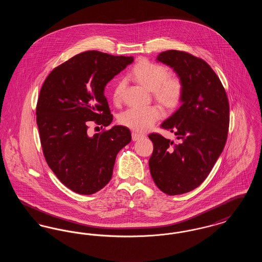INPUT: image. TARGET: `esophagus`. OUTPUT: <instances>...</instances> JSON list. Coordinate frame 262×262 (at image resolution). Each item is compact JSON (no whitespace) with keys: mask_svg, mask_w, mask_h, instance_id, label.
Returning <instances> with one entry per match:
<instances>
[{"mask_svg":"<svg viewBox=\"0 0 262 262\" xmlns=\"http://www.w3.org/2000/svg\"><path fill=\"white\" fill-rule=\"evenodd\" d=\"M143 137H144V136L139 135V134H137V133H133V134H132V138H133L134 141H137L138 139H141V138H143Z\"/></svg>","mask_w":262,"mask_h":262,"instance_id":"34e87169","label":"esophagus"}]
</instances>
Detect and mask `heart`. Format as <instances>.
I'll return each mask as SVG.
<instances>
[{
	"label": "heart",
	"mask_w": 262,
	"mask_h": 262,
	"mask_svg": "<svg viewBox=\"0 0 262 262\" xmlns=\"http://www.w3.org/2000/svg\"><path fill=\"white\" fill-rule=\"evenodd\" d=\"M130 78L138 85L151 91L154 99L167 110H173L183 97V83L178 77H170L169 70L161 66L141 60L135 64ZM124 83L118 82L113 90V101L119 104L124 93ZM160 119V111L155 107L147 109H128L121 114V125L136 132H146Z\"/></svg>",
	"instance_id": "1"
}]
</instances>
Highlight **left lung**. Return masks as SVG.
Wrapping results in <instances>:
<instances>
[{"mask_svg": "<svg viewBox=\"0 0 262 262\" xmlns=\"http://www.w3.org/2000/svg\"><path fill=\"white\" fill-rule=\"evenodd\" d=\"M156 60L174 70L183 83V97L181 107L161 124L179 142L158 134L148 136L154 146L150 174L166 194H183L202 184L224 149L229 102L219 77L202 59L169 50Z\"/></svg>", "mask_w": 262, "mask_h": 262, "instance_id": "left-lung-1", "label": "left lung"}]
</instances>
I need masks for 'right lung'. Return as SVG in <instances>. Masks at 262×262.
<instances>
[{"label": "right lung", "instance_id": "add662e5", "mask_svg": "<svg viewBox=\"0 0 262 262\" xmlns=\"http://www.w3.org/2000/svg\"><path fill=\"white\" fill-rule=\"evenodd\" d=\"M134 57L86 51L55 68L40 90L36 122L43 153L62 184L92 194L111 180L119 151L132 140L127 127L88 135V122L108 126L113 116L104 90Z\"/></svg>", "mask_w": 262, "mask_h": 262}]
</instances>
